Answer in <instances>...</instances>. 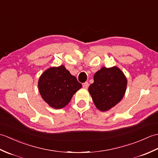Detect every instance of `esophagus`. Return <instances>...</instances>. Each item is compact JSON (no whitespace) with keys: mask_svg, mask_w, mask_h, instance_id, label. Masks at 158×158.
<instances>
[{"mask_svg":"<svg viewBox=\"0 0 158 158\" xmlns=\"http://www.w3.org/2000/svg\"><path fill=\"white\" fill-rule=\"evenodd\" d=\"M89 87V83L88 82H85L83 83V88L85 89H88V88Z\"/></svg>","mask_w":158,"mask_h":158,"instance_id":"obj_1","label":"esophagus"}]
</instances>
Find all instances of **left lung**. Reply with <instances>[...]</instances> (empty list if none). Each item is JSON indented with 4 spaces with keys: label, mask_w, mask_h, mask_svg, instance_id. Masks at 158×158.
<instances>
[{
    "label": "left lung",
    "mask_w": 158,
    "mask_h": 158,
    "mask_svg": "<svg viewBox=\"0 0 158 158\" xmlns=\"http://www.w3.org/2000/svg\"><path fill=\"white\" fill-rule=\"evenodd\" d=\"M126 86V77L119 68L102 67L95 73L88 90L96 108L106 111L123 98Z\"/></svg>",
    "instance_id": "left-lung-1"
}]
</instances>
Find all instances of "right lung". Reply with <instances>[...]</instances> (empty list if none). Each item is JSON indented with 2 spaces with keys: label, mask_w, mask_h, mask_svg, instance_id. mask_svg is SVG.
Listing matches in <instances>:
<instances>
[{
  "label": "right lung",
  "mask_w": 158,
  "mask_h": 158,
  "mask_svg": "<svg viewBox=\"0 0 158 158\" xmlns=\"http://www.w3.org/2000/svg\"><path fill=\"white\" fill-rule=\"evenodd\" d=\"M38 86L43 99L50 106L59 109L68 105L82 85L61 65L46 70L40 77Z\"/></svg>",
  "instance_id": "add662e5"
}]
</instances>
